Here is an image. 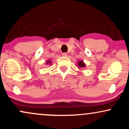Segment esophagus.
<instances>
[{"label":"esophagus","instance_id":"34e87169","mask_svg":"<svg viewBox=\"0 0 129 129\" xmlns=\"http://www.w3.org/2000/svg\"><path fill=\"white\" fill-rule=\"evenodd\" d=\"M62 56H63V57H66V56H67V53H62Z\"/></svg>","mask_w":129,"mask_h":129}]
</instances>
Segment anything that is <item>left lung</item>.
Here are the masks:
<instances>
[{"mask_svg":"<svg viewBox=\"0 0 129 129\" xmlns=\"http://www.w3.org/2000/svg\"><path fill=\"white\" fill-rule=\"evenodd\" d=\"M77 65H78V66L79 67V68H84L86 66L85 63H84V62L82 60H79V61L77 62Z\"/></svg>","mask_w":129,"mask_h":129,"instance_id":"8db88e82","label":"left lung"}]
</instances>
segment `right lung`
<instances>
[{
  "mask_svg": "<svg viewBox=\"0 0 129 129\" xmlns=\"http://www.w3.org/2000/svg\"><path fill=\"white\" fill-rule=\"evenodd\" d=\"M51 62H52L51 60H48L46 62V64H51Z\"/></svg>",
  "mask_w": 129,
  "mask_h": 129,
  "instance_id": "right-lung-1",
  "label": "right lung"
}]
</instances>
